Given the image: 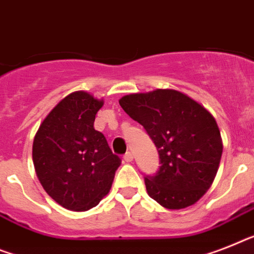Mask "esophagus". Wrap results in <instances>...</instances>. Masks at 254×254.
Segmentation results:
<instances>
[{"label":"esophagus","instance_id":"1","mask_svg":"<svg viewBox=\"0 0 254 254\" xmlns=\"http://www.w3.org/2000/svg\"><path fill=\"white\" fill-rule=\"evenodd\" d=\"M123 160H125L126 162H131V161L133 160V156H132V153L131 152L126 153L125 156H123Z\"/></svg>","mask_w":254,"mask_h":254}]
</instances>
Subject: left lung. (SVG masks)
Returning <instances> with one entry per match:
<instances>
[{"mask_svg":"<svg viewBox=\"0 0 254 254\" xmlns=\"http://www.w3.org/2000/svg\"><path fill=\"white\" fill-rule=\"evenodd\" d=\"M119 104L158 150L160 169L144 178L150 197L166 209H184L200 200L214 180L223 149L213 115L174 89L128 94Z\"/></svg>","mask_w":254,"mask_h":254,"instance_id":"left-lung-1","label":"left lung"}]
</instances>
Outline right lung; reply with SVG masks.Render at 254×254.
I'll return each mask as SVG.
<instances>
[{
	"mask_svg": "<svg viewBox=\"0 0 254 254\" xmlns=\"http://www.w3.org/2000/svg\"><path fill=\"white\" fill-rule=\"evenodd\" d=\"M104 102L79 91L68 94L40 126L32 158L40 183L68 210L85 211L109 193L121 158L93 127Z\"/></svg>",
	"mask_w": 254,
	"mask_h": 254,
	"instance_id": "1",
	"label": "right lung"
}]
</instances>
